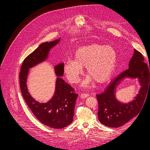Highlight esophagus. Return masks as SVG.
I'll use <instances>...</instances> for the list:
<instances>
[{
    "label": "esophagus",
    "instance_id": "34e87169",
    "mask_svg": "<svg viewBox=\"0 0 150 150\" xmlns=\"http://www.w3.org/2000/svg\"><path fill=\"white\" fill-rule=\"evenodd\" d=\"M80 96L82 98H87L88 96H89V94L88 93H81Z\"/></svg>",
    "mask_w": 150,
    "mask_h": 150
}]
</instances>
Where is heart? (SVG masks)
I'll return each mask as SVG.
<instances>
[{
    "mask_svg": "<svg viewBox=\"0 0 150 150\" xmlns=\"http://www.w3.org/2000/svg\"><path fill=\"white\" fill-rule=\"evenodd\" d=\"M117 60V51L113 47L93 44L78 48L74 59L65 61L63 70L71 82L77 83L86 67L88 76L83 86L87 87L93 80L97 83H103L110 79L115 70Z\"/></svg>",
    "mask_w": 150,
    "mask_h": 150,
    "instance_id": "obj_1",
    "label": "heart"
}]
</instances>
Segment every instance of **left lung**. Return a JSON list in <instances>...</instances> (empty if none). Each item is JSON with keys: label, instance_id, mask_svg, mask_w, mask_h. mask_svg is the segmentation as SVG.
<instances>
[{"label": "left lung", "instance_id": "1", "mask_svg": "<svg viewBox=\"0 0 150 150\" xmlns=\"http://www.w3.org/2000/svg\"><path fill=\"white\" fill-rule=\"evenodd\" d=\"M149 71L150 66L149 69L142 54L134 49L129 63V69L120 74L103 93L96 96L99 104L98 118L102 125L119 127L139 113L150 91ZM126 78L138 79L141 88L133 100L124 103L116 99L115 93L118 86Z\"/></svg>", "mask_w": 150, "mask_h": 150}]
</instances>
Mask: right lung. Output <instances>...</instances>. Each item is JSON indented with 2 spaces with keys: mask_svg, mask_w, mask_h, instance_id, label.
<instances>
[{
  "mask_svg": "<svg viewBox=\"0 0 150 150\" xmlns=\"http://www.w3.org/2000/svg\"><path fill=\"white\" fill-rule=\"evenodd\" d=\"M61 38L53 41L44 42L27 57L21 67L20 86L21 93L30 110L42 124L54 129L63 128L73 121L74 108L78 94L74 89L62 79L64 63L54 67L57 75L55 91L53 96L46 103L35 100L29 93L27 81L29 69L48 59L50 50L60 41Z\"/></svg>",
  "mask_w": 150,
  "mask_h": 150,
  "instance_id": "1",
  "label": "right lung"
}]
</instances>
